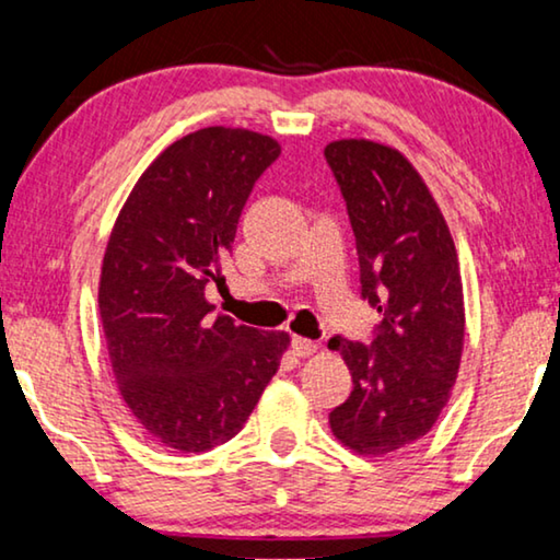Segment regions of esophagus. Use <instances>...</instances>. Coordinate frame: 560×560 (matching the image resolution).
<instances>
[{
	"label": "esophagus",
	"instance_id": "obj_1",
	"mask_svg": "<svg viewBox=\"0 0 560 560\" xmlns=\"http://www.w3.org/2000/svg\"><path fill=\"white\" fill-rule=\"evenodd\" d=\"M291 348H294V355L299 358H310L317 352V342L306 340V337H291Z\"/></svg>",
	"mask_w": 560,
	"mask_h": 560
}]
</instances>
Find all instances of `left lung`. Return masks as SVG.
Wrapping results in <instances>:
<instances>
[{
	"mask_svg": "<svg viewBox=\"0 0 560 560\" xmlns=\"http://www.w3.org/2000/svg\"><path fill=\"white\" fill-rule=\"evenodd\" d=\"M355 233L360 294L381 312L368 345L332 337L352 393L329 413L358 454H388L427 436L459 373L464 296L459 261L436 200L396 149L368 139L325 147Z\"/></svg>",
	"mask_w": 560,
	"mask_h": 560,
	"instance_id": "8db88e82",
	"label": "left lung"
}]
</instances>
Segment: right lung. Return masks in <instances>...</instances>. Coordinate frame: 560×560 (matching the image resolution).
<instances>
[{
    "label": "right lung",
    "mask_w": 560,
    "mask_h": 560,
    "mask_svg": "<svg viewBox=\"0 0 560 560\" xmlns=\"http://www.w3.org/2000/svg\"><path fill=\"white\" fill-rule=\"evenodd\" d=\"M271 137L208 126L164 149L116 218L98 310L119 390L154 441L208 452L243 429L279 370L287 332L212 314L241 212L279 160Z\"/></svg>",
    "instance_id": "obj_1"
}]
</instances>
